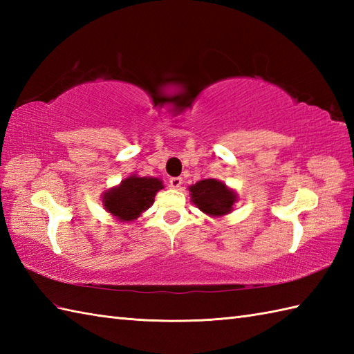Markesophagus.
<instances>
[{
    "mask_svg": "<svg viewBox=\"0 0 354 354\" xmlns=\"http://www.w3.org/2000/svg\"><path fill=\"white\" fill-rule=\"evenodd\" d=\"M170 187L171 189H175V190H178L179 187L183 185V178H179V176H176V178H170Z\"/></svg>",
    "mask_w": 354,
    "mask_h": 354,
    "instance_id": "obj_1",
    "label": "esophagus"
}]
</instances>
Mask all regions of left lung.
I'll return each mask as SVG.
<instances>
[{
  "label": "left lung",
  "mask_w": 354,
  "mask_h": 354,
  "mask_svg": "<svg viewBox=\"0 0 354 354\" xmlns=\"http://www.w3.org/2000/svg\"><path fill=\"white\" fill-rule=\"evenodd\" d=\"M189 190L190 201L209 217L230 214L239 201L236 190L214 178L202 179V181L190 185Z\"/></svg>",
  "instance_id": "obj_1"
}]
</instances>
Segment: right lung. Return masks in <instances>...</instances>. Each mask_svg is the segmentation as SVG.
Listing matches in <instances>:
<instances>
[{
  "label": "right lung",
  "instance_id": "1",
  "mask_svg": "<svg viewBox=\"0 0 354 354\" xmlns=\"http://www.w3.org/2000/svg\"><path fill=\"white\" fill-rule=\"evenodd\" d=\"M164 189L160 178L132 173L115 187L102 193V205L115 221L129 223L153 205L156 193Z\"/></svg>",
  "mask_w": 354,
  "mask_h": 354
}]
</instances>
